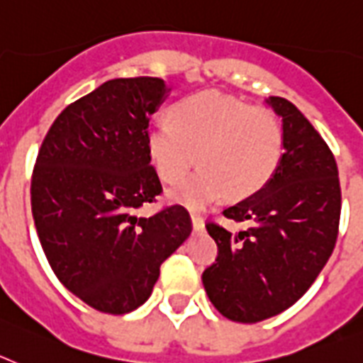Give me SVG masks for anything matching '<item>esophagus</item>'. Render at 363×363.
<instances>
[{
	"label": "esophagus",
	"instance_id": "esophagus-1",
	"mask_svg": "<svg viewBox=\"0 0 363 363\" xmlns=\"http://www.w3.org/2000/svg\"><path fill=\"white\" fill-rule=\"evenodd\" d=\"M191 226H194L195 232H203L204 230V219L197 213H191Z\"/></svg>",
	"mask_w": 363,
	"mask_h": 363
}]
</instances>
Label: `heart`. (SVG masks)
I'll return each instance as SVG.
<instances>
[{"label":"heart","instance_id":"1","mask_svg":"<svg viewBox=\"0 0 363 363\" xmlns=\"http://www.w3.org/2000/svg\"><path fill=\"white\" fill-rule=\"evenodd\" d=\"M168 121L151 122L146 151L164 182H177L168 199L188 210H203L225 194L250 197L276 175L285 151L281 122L267 107L217 93L199 91L177 100Z\"/></svg>","mask_w":363,"mask_h":363}]
</instances>
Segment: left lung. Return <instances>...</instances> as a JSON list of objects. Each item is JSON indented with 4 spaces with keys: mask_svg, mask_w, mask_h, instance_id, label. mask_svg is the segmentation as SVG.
I'll list each match as a JSON object with an SVG mask.
<instances>
[{
    "mask_svg": "<svg viewBox=\"0 0 363 363\" xmlns=\"http://www.w3.org/2000/svg\"><path fill=\"white\" fill-rule=\"evenodd\" d=\"M264 102L281 118L285 151L276 175L223 216L248 228L208 223L219 254L203 272L213 307L239 323L283 313L316 281L336 245L342 210L338 168L325 140L281 96Z\"/></svg>",
    "mask_w": 363,
    "mask_h": 363,
    "instance_id": "1",
    "label": "left lung"
}]
</instances>
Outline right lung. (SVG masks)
<instances>
[{"instance_id":"right-lung-1","label":"right lung","mask_w":363,"mask_h":363,"mask_svg":"<svg viewBox=\"0 0 363 363\" xmlns=\"http://www.w3.org/2000/svg\"><path fill=\"white\" fill-rule=\"evenodd\" d=\"M169 91L162 78L104 82L60 113L38 153L30 184L38 238L65 289L100 313L140 307L160 264L191 234L179 204L135 213L162 191L146 129Z\"/></svg>"}]
</instances>
